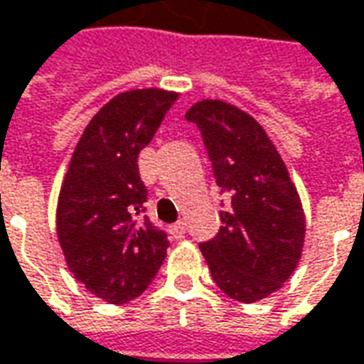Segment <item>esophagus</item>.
<instances>
[{
  "instance_id": "obj_1",
  "label": "esophagus",
  "mask_w": 364,
  "mask_h": 364,
  "mask_svg": "<svg viewBox=\"0 0 364 364\" xmlns=\"http://www.w3.org/2000/svg\"><path fill=\"white\" fill-rule=\"evenodd\" d=\"M184 230H186V228H184V222H182V220L176 222V224H174V226H170V232L174 234V236H176V238H180V236H182V234H184Z\"/></svg>"
}]
</instances>
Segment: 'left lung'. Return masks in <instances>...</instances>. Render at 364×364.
I'll return each instance as SVG.
<instances>
[{
	"label": "left lung",
	"mask_w": 364,
	"mask_h": 364,
	"mask_svg": "<svg viewBox=\"0 0 364 364\" xmlns=\"http://www.w3.org/2000/svg\"><path fill=\"white\" fill-rule=\"evenodd\" d=\"M202 132L218 186L232 194L216 238L200 245L218 289L230 299H267L290 279L304 246V210L284 160L245 109L200 100L186 112Z\"/></svg>",
	"instance_id": "left-lung-1"
}]
</instances>
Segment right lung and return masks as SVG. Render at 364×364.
Returning a JSON list of instances; mask_svg holds the SVG:
<instances>
[{"label": "right lung", "instance_id": "obj_1", "mask_svg": "<svg viewBox=\"0 0 364 364\" xmlns=\"http://www.w3.org/2000/svg\"><path fill=\"white\" fill-rule=\"evenodd\" d=\"M176 100L160 87L112 97L85 126L63 176L55 230L65 264L109 304L140 296L166 258V234L142 214L138 156Z\"/></svg>", "mask_w": 364, "mask_h": 364}]
</instances>
